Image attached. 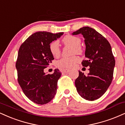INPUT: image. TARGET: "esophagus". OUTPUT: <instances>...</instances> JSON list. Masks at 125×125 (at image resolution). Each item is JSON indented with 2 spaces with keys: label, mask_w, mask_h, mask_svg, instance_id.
I'll return each instance as SVG.
<instances>
[{
  "label": "esophagus",
  "mask_w": 125,
  "mask_h": 125,
  "mask_svg": "<svg viewBox=\"0 0 125 125\" xmlns=\"http://www.w3.org/2000/svg\"><path fill=\"white\" fill-rule=\"evenodd\" d=\"M70 71V69H63L62 70V72H64V73H69V72Z\"/></svg>",
  "instance_id": "1"
}]
</instances>
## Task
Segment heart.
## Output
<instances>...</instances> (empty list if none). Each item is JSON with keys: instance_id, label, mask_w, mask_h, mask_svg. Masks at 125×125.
<instances>
[{"instance_id": "heart-1", "label": "heart", "mask_w": 125, "mask_h": 125, "mask_svg": "<svg viewBox=\"0 0 125 125\" xmlns=\"http://www.w3.org/2000/svg\"><path fill=\"white\" fill-rule=\"evenodd\" d=\"M62 42L64 45L73 46V53H82V48L80 46L81 40L79 37L71 35H67L63 38ZM49 51L53 56L58 57L61 55V48L58 41H54L50 43L49 46ZM80 61L79 58L73 56L69 58H62L56 62V66L61 68H71L74 67Z\"/></svg>"}]
</instances>
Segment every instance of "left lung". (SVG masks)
<instances>
[{"instance_id":"left-lung-1","label":"left lung","mask_w":125,"mask_h":125,"mask_svg":"<svg viewBox=\"0 0 125 125\" xmlns=\"http://www.w3.org/2000/svg\"><path fill=\"white\" fill-rule=\"evenodd\" d=\"M82 34L85 44L86 59L83 66H90L89 73L79 71L75 85L79 95L86 100L94 101L106 92L113 79L115 60L110 43L97 31L89 27L80 28L73 35Z\"/></svg>"}]
</instances>
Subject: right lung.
<instances>
[{"label":"right lung","instance_id":"1","mask_svg":"<svg viewBox=\"0 0 125 125\" xmlns=\"http://www.w3.org/2000/svg\"><path fill=\"white\" fill-rule=\"evenodd\" d=\"M63 34L39 31L30 36L19 48L16 63L18 82L26 97L37 104L48 103L56 93L61 72L56 69L53 74H46L43 70L54 59L49 44Z\"/></svg>","mask_w":125,"mask_h":125}]
</instances>
